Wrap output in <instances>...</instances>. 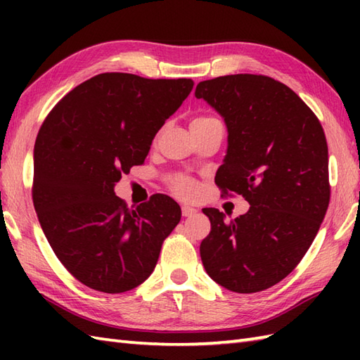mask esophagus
<instances>
[{"instance_id":"obj_1","label":"esophagus","mask_w":360,"mask_h":360,"mask_svg":"<svg viewBox=\"0 0 360 360\" xmlns=\"http://www.w3.org/2000/svg\"><path fill=\"white\" fill-rule=\"evenodd\" d=\"M196 213V209L190 207V205H182V217H192Z\"/></svg>"}]
</instances>
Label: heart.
I'll return each instance as SVG.
<instances>
[{"label": "heart", "mask_w": 360, "mask_h": 360, "mask_svg": "<svg viewBox=\"0 0 360 360\" xmlns=\"http://www.w3.org/2000/svg\"><path fill=\"white\" fill-rule=\"evenodd\" d=\"M210 120H217L212 117H196L192 120V124H202V122H210ZM173 190L181 196H192L196 192V186L195 182L188 178V176H178L173 182Z\"/></svg>", "instance_id": "obj_1"}]
</instances>
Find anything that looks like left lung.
<instances>
[{
	"label": "left lung",
	"mask_w": 360,
	"mask_h": 360,
	"mask_svg": "<svg viewBox=\"0 0 360 360\" xmlns=\"http://www.w3.org/2000/svg\"><path fill=\"white\" fill-rule=\"evenodd\" d=\"M224 119L227 151L215 182L243 195L248 213L212 224L200 254L218 285L240 294L277 285L314 241L330 204L323 128L292 89L266 75L235 74L200 82L195 91Z\"/></svg>",
	"instance_id": "obj_1"
}]
</instances>
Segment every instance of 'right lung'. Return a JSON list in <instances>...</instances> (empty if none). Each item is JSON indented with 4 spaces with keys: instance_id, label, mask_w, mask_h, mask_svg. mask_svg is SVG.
<instances>
[{
    "instance_id": "add662e5",
    "label": "right lung",
    "mask_w": 360,
    "mask_h": 360,
    "mask_svg": "<svg viewBox=\"0 0 360 360\" xmlns=\"http://www.w3.org/2000/svg\"><path fill=\"white\" fill-rule=\"evenodd\" d=\"M192 79L105 72L70 91L46 117L34 148V207L57 258L91 289L119 294L155 271L181 221L167 195L128 209L114 186L143 164Z\"/></svg>"
}]
</instances>
